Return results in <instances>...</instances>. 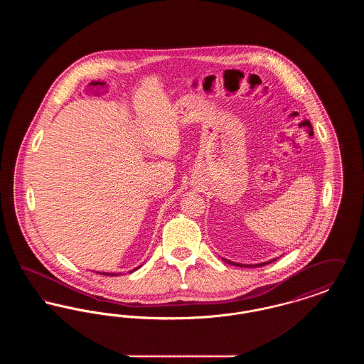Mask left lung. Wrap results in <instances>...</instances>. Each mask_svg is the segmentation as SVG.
I'll return each mask as SVG.
<instances>
[{
  "label": "left lung",
  "instance_id": "obj_1",
  "mask_svg": "<svg viewBox=\"0 0 364 364\" xmlns=\"http://www.w3.org/2000/svg\"><path fill=\"white\" fill-rule=\"evenodd\" d=\"M277 259L278 258H274V259L267 260V262H262V263H255V264H244V263H237V262H232V260L223 258V260L226 262V263H229V264H233V266H239V267H260V266H264V264H267V263H272V262H274V260Z\"/></svg>",
  "mask_w": 364,
  "mask_h": 364
}]
</instances>
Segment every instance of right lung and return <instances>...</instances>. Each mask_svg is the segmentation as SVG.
Wrapping results in <instances>:
<instances>
[{"mask_svg": "<svg viewBox=\"0 0 364 364\" xmlns=\"http://www.w3.org/2000/svg\"><path fill=\"white\" fill-rule=\"evenodd\" d=\"M139 267H141V264L138 266V267H135V269H132V270H131V272H128V273H134L135 270H138ZM97 273L104 274V276H112V277H113V276H120V274H122V273H106V272H102V273H101V272H97Z\"/></svg>", "mask_w": 364, "mask_h": 364, "instance_id": "1", "label": "right lung"}]
</instances>
